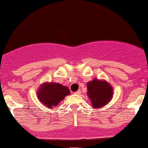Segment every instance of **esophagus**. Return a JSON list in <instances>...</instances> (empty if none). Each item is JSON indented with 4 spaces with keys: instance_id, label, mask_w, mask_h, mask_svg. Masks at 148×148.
I'll return each mask as SVG.
<instances>
[{
    "instance_id": "obj_1",
    "label": "esophagus",
    "mask_w": 148,
    "mask_h": 148,
    "mask_svg": "<svg viewBox=\"0 0 148 148\" xmlns=\"http://www.w3.org/2000/svg\"><path fill=\"white\" fill-rule=\"evenodd\" d=\"M80 93H81V91H80V90H78V91L75 92H74V94H75V95H80Z\"/></svg>"
}]
</instances>
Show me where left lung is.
Wrapping results in <instances>:
<instances>
[{"mask_svg": "<svg viewBox=\"0 0 148 148\" xmlns=\"http://www.w3.org/2000/svg\"><path fill=\"white\" fill-rule=\"evenodd\" d=\"M114 89L106 80L94 79L87 83V95L92 107L101 108L108 105L113 98Z\"/></svg>", "mask_w": 148, "mask_h": 148, "instance_id": "obj_1", "label": "left lung"}]
</instances>
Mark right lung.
Segmentation results:
<instances>
[{
	"instance_id": "right-lung-1",
	"label": "right lung",
	"mask_w": 148,
	"mask_h": 148,
	"mask_svg": "<svg viewBox=\"0 0 148 148\" xmlns=\"http://www.w3.org/2000/svg\"><path fill=\"white\" fill-rule=\"evenodd\" d=\"M70 90L68 86L59 83L46 82L40 84L38 89V99L49 109L58 106L61 101L64 100L67 95H70Z\"/></svg>"
}]
</instances>
